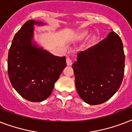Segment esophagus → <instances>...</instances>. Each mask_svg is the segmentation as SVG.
<instances>
[{
	"label": "esophagus",
	"instance_id": "obj_1",
	"mask_svg": "<svg viewBox=\"0 0 132 132\" xmlns=\"http://www.w3.org/2000/svg\"><path fill=\"white\" fill-rule=\"evenodd\" d=\"M66 64H67L68 66H71V65H72V60H71V59H70V57L66 58Z\"/></svg>",
	"mask_w": 132,
	"mask_h": 132
}]
</instances>
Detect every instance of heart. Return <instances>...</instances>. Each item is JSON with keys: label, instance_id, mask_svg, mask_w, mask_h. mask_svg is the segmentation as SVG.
I'll return each instance as SVG.
<instances>
[{"label": "heart", "instance_id": "b5f03b06", "mask_svg": "<svg viewBox=\"0 0 132 132\" xmlns=\"http://www.w3.org/2000/svg\"><path fill=\"white\" fill-rule=\"evenodd\" d=\"M87 35H88V32L82 31V32H81L80 34H79V37L80 38H84V37H86Z\"/></svg>", "mask_w": 132, "mask_h": 132}]
</instances>
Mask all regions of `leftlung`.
<instances>
[{"label": "left lung", "instance_id": "1", "mask_svg": "<svg viewBox=\"0 0 132 132\" xmlns=\"http://www.w3.org/2000/svg\"><path fill=\"white\" fill-rule=\"evenodd\" d=\"M125 59L123 42L114 31L96 45L79 52L72 68L81 98L90 105L109 100L123 81Z\"/></svg>", "mask_w": 132, "mask_h": 132}]
</instances>
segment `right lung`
<instances>
[{"label": "right lung", "mask_w": 132, "mask_h": 132, "mask_svg": "<svg viewBox=\"0 0 132 132\" xmlns=\"http://www.w3.org/2000/svg\"><path fill=\"white\" fill-rule=\"evenodd\" d=\"M34 24L44 23L29 20L14 36L8 53L7 70L12 86L20 96L40 102L51 95L66 63L65 56H54L32 43Z\"/></svg>", "instance_id": "right-lung-1"}]
</instances>
